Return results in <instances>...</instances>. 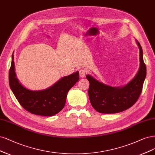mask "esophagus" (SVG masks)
Returning <instances> with one entry per match:
<instances>
[{"instance_id": "obj_1", "label": "esophagus", "mask_w": 155, "mask_h": 155, "mask_svg": "<svg viewBox=\"0 0 155 155\" xmlns=\"http://www.w3.org/2000/svg\"><path fill=\"white\" fill-rule=\"evenodd\" d=\"M79 76L81 78H84L86 76V71L84 70V69H81V70H79Z\"/></svg>"}]
</instances>
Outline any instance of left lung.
Wrapping results in <instances>:
<instances>
[{
	"label": "left lung",
	"instance_id": "left-lung-1",
	"mask_svg": "<svg viewBox=\"0 0 155 155\" xmlns=\"http://www.w3.org/2000/svg\"><path fill=\"white\" fill-rule=\"evenodd\" d=\"M140 51V67L131 81L124 86L114 87L99 81L91 75H87L90 83L88 95L93 108L99 113L116 114L134 104L142 92L146 76V67L143 59L142 47L136 40Z\"/></svg>",
	"mask_w": 155,
	"mask_h": 155
}]
</instances>
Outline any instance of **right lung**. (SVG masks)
<instances>
[{
    "instance_id": "obj_1",
    "label": "right lung",
    "mask_w": 155,
    "mask_h": 155,
    "mask_svg": "<svg viewBox=\"0 0 155 155\" xmlns=\"http://www.w3.org/2000/svg\"><path fill=\"white\" fill-rule=\"evenodd\" d=\"M9 72V83L15 97L30 113L41 116H53L64 108L67 93L79 79V72L64 76L51 87L44 90H31L20 83L15 72L14 56Z\"/></svg>"
}]
</instances>
